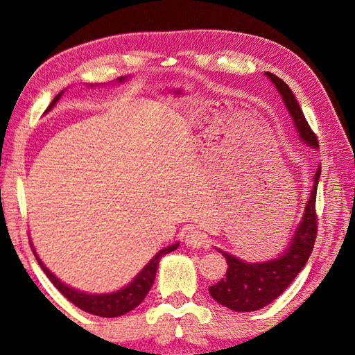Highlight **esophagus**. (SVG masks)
Returning <instances> with one entry per match:
<instances>
[{
	"label": "esophagus",
	"instance_id": "1",
	"mask_svg": "<svg viewBox=\"0 0 355 355\" xmlns=\"http://www.w3.org/2000/svg\"><path fill=\"white\" fill-rule=\"evenodd\" d=\"M184 241L189 245V248L196 249V248H202V245H207L208 238L205 233L199 230V228H189L184 235Z\"/></svg>",
	"mask_w": 355,
	"mask_h": 355
}]
</instances>
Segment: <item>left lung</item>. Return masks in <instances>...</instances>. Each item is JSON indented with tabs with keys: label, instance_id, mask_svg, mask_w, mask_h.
Here are the masks:
<instances>
[{
	"label": "left lung",
	"instance_id": "obj_1",
	"mask_svg": "<svg viewBox=\"0 0 355 355\" xmlns=\"http://www.w3.org/2000/svg\"><path fill=\"white\" fill-rule=\"evenodd\" d=\"M266 75L271 78L274 86L277 87L282 98H284L288 111H290L294 123H296L300 137L310 144V146L318 147V137L313 133V130L310 128L307 119H305L302 110H300L299 103L294 98L291 89L286 86L285 81H282L274 73L266 71ZM320 175L321 171H318L311 196L307 202V207H305L304 219L297 227L290 248H288L284 255L271 261L250 264L222 252L228 268L224 279H220L218 284L209 286V294H211L214 300H218L224 307L236 311L260 310L266 307L268 304H271L274 299H277L294 280V277L302 271L311 250H313L318 235L316 189Z\"/></svg>",
	"mask_w": 355,
	"mask_h": 355
}]
</instances>
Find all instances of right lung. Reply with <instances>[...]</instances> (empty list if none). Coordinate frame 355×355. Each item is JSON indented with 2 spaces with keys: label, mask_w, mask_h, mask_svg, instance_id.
I'll return each mask as SVG.
<instances>
[{
  "label": "right lung",
  "mask_w": 355,
  "mask_h": 355,
  "mask_svg": "<svg viewBox=\"0 0 355 355\" xmlns=\"http://www.w3.org/2000/svg\"><path fill=\"white\" fill-rule=\"evenodd\" d=\"M59 95H56L55 100L51 101L50 106H48V110H50V107L56 103ZM177 248H178V243L172 244V245H169V248H166L161 252H158V254L155 255L153 260L142 269L139 275H137V277L131 282L130 285L125 286L123 290L111 293V294H86V293L73 290V288H70L69 285L62 284V282L59 280L56 275H53L50 271H48L45 264L40 261L37 254H35L34 250L33 252L35 255V260H37L40 268L44 269V272L46 274V277L50 279L51 284L58 288L59 293H61L65 299L70 300V302L76 305L78 309L87 311V313H91V315H97L101 318H116V316H122L125 313H128V311L136 309L137 305H139L142 300L146 299L147 293L150 291V286H152L153 280H155V274H156V269H158V263L161 260V257L169 254V252H172V250H175Z\"/></svg>",
  "instance_id": "obj_1"
}]
</instances>
